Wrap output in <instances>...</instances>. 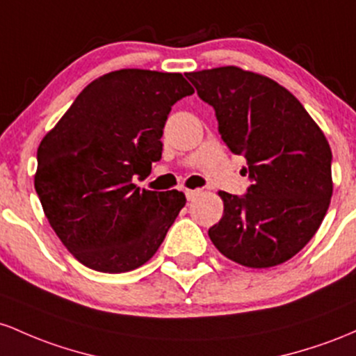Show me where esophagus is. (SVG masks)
I'll use <instances>...</instances> for the list:
<instances>
[{
  "instance_id": "34e87169",
  "label": "esophagus",
  "mask_w": 356,
  "mask_h": 356,
  "mask_svg": "<svg viewBox=\"0 0 356 356\" xmlns=\"http://www.w3.org/2000/svg\"><path fill=\"white\" fill-rule=\"evenodd\" d=\"M185 193H186V198H188V202H193V200L197 198L198 195L202 193V191H200V190H186Z\"/></svg>"
}]
</instances>
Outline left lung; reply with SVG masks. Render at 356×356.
Wrapping results in <instances>:
<instances>
[{
    "label": "left lung",
    "instance_id": "left-lung-1",
    "mask_svg": "<svg viewBox=\"0 0 356 356\" xmlns=\"http://www.w3.org/2000/svg\"><path fill=\"white\" fill-rule=\"evenodd\" d=\"M185 75L215 109L223 143L245 158L252 179L242 197L218 191L223 215L209 229L210 241L245 267L289 261L316 234L333 195L325 134L273 79L234 65Z\"/></svg>",
    "mask_w": 356,
    "mask_h": 356
}]
</instances>
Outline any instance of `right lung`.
Here are the masks:
<instances>
[{
	"instance_id": "1",
	"label": "right lung",
	"mask_w": 356,
	"mask_h": 356,
	"mask_svg": "<svg viewBox=\"0 0 356 356\" xmlns=\"http://www.w3.org/2000/svg\"><path fill=\"white\" fill-rule=\"evenodd\" d=\"M193 94L181 74L122 69L95 79L38 146L35 190L69 252L99 273L146 264L186 198L141 190L161 159L171 106Z\"/></svg>"
}]
</instances>
